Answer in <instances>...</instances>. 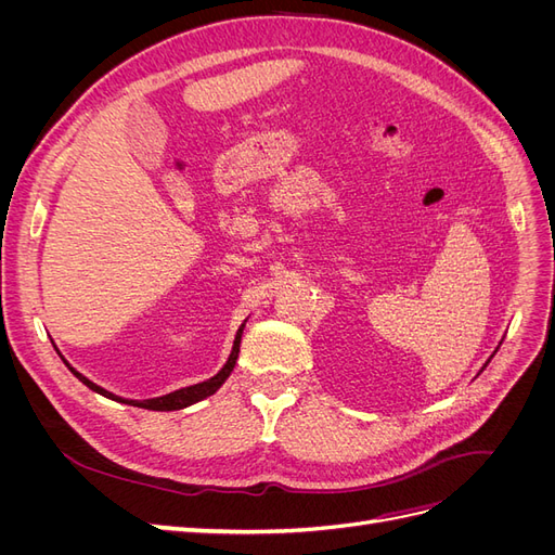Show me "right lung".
<instances>
[{
    "label": "right lung",
    "mask_w": 555,
    "mask_h": 555,
    "mask_svg": "<svg viewBox=\"0 0 555 555\" xmlns=\"http://www.w3.org/2000/svg\"><path fill=\"white\" fill-rule=\"evenodd\" d=\"M245 326V324H243ZM243 326L238 328V333H236V340H233V349H231V357H229V361L224 363V367L220 373H217L215 377H210V379H206V382H201V384H194V386H188V389H178V391H173V393H166V396H162V398H150V400H125V398H117V396H113L111 391H106V389H102V386H96L94 382H90L88 377H82L80 373H76L74 367H69V371L86 384V386H90L92 391H96V393H102V396H106V398H113V400H122V402H129V405H137V408H145V410H159V412H171V410H182V408H188V405H192V402H198V400H204V398H208V396H212L217 389H220V386L227 382V377L231 375V371H233V365H236V359H238V351H241V335H243ZM69 365V363H66Z\"/></svg>",
    "instance_id": "right-lung-1"
}]
</instances>
